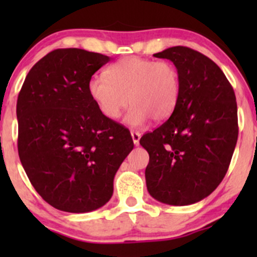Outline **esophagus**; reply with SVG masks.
Segmentation results:
<instances>
[{"instance_id": "34e87169", "label": "esophagus", "mask_w": 257, "mask_h": 257, "mask_svg": "<svg viewBox=\"0 0 257 257\" xmlns=\"http://www.w3.org/2000/svg\"><path fill=\"white\" fill-rule=\"evenodd\" d=\"M131 134H132V138H133V143H134L135 146H138L139 145V141H140L141 134L139 132H134V131H132Z\"/></svg>"}]
</instances>
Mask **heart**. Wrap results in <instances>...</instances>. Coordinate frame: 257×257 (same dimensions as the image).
Wrapping results in <instances>:
<instances>
[{"label":"heart","mask_w":257,"mask_h":257,"mask_svg":"<svg viewBox=\"0 0 257 257\" xmlns=\"http://www.w3.org/2000/svg\"><path fill=\"white\" fill-rule=\"evenodd\" d=\"M181 81L175 65L140 57H126L111 65L106 76L88 82V93L102 116L117 119L132 105L125 123L140 126L152 118L163 122L175 111Z\"/></svg>","instance_id":"heart-1"}]
</instances>
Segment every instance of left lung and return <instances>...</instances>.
Returning a JSON list of instances; mask_svg holds the SVG:
<instances>
[{"mask_svg":"<svg viewBox=\"0 0 257 257\" xmlns=\"http://www.w3.org/2000/svg\"><path fill=\"white\" fill-rule=\"evenodd\" d=\"M153 57L175 65L181 91L169 119L140 139L150 156L147 191L164 204L190 205L225 178L238 139L235 95L225 73L202 53L178 46Z\"/></svg>","mask_w":257,"mask_h":257,"instance_id":"8db88e82","label":"left lung"}]
</instances>
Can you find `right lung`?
<instances>
[{
	"instance_id": "add662e5",
	"label": "right lung",
	"mask_w": 257,
	"mask_h": 257,
	"mask_svg": "<svg viewBox=\"0 0 257 257\" xmlns=\"http://www.w3.org/2000/svg\"><path fill=\"white\" fill-rule=\"evenodd\" d=\"M108 61L84 49H55L34 65L18 96L20 162L37 193L59 210L105 205L134 147L131 133L102 116L88 93L91 76Z\"/></svg>"
}]
</instances>
